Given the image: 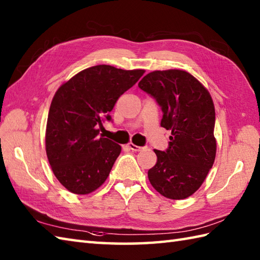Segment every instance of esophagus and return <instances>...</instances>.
<instances>
[{
	"label": "esophagus",
	"mask_w": 260,
	"mask_h": 260,
	"mask_svg": "<svg viewBox=\"0 0 260 260\" xmlns=\"http://www.w3.org/2000/svg\"><path fill=\"white\" fill-rule=\"evenodd\" d=\"M127 147L129 148V150H132V151H134V152H140V151H142L143 150V147H141V146H137V145H135L134 143H128V144H127Z\"/></svg>",
	"instance_id": "1"
}]
</instances>
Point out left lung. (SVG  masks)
Returning <instances> with one entry per match:
<instances>
[{
  "label": "left lung",
  "mask_w": 260,
  "mask_h": 260,
  "mask_svg": "<svg viewBox=\"0 0 260 260\" xmlns=\"http://www.w3.org/2000/svg\"><path fill=\"white\" fill-rule=\"evenodd\" d=\"M162 108L161 126L171 131L169 148L154 150L152 186L172 200L192 196L206 180L217 153L215 110L209 90L185 70H155L139 82Z\"/></svg>",
  "instance_id": "8db88e82"
}]
</instances>
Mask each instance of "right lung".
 I'll return each mask as SVG.
<instances>
[{
	"instance_id": "add662e5",
	"label": "right lung",
	"mask_w": 260,
	"mask_h": 260,
	"mask_svg": "<svg viewBox=\"0 0 260 260\" xmlns=\"http://www.w3.org/2000/svg\"><path fill=\"white\" fill-rule=\"evenodd\" d=\"M144 69L99 64L81 70L54 93L46 128V152L54 176L75 194H89L107 180L121 147L99 136L116 102Z\"/></svg>"
}]
</instances>
